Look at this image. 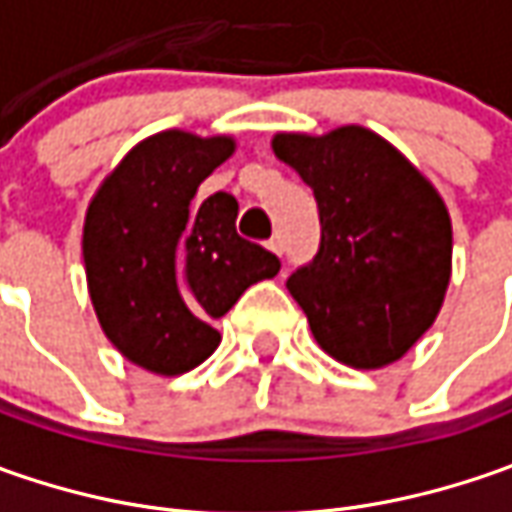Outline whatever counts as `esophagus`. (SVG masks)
<instances>
[{
    "label": "esophagus",
    "mask_w": 512,
    "mask_h": 512,
    "mask_svg": "<svg viewBox=\"0 0 512 512\" xmlns=\"http://www.w3.org/2000/svg\"><path fill=\"white\" fill-rule=\"evenodd\" d=\"M267 247H270V250H273L276 256H282V253H285V242H282V236H279V233H276V236H273V239L267 242Z\"/></svg>",
    "instance_id": "34e87169"
}]
</instances>
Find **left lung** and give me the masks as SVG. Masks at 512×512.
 <instances>
[{"label":"left lung","instance_id":"1","mask_svg":"<svg viewBox=\"0 0 512 512\" xmlns=\"http://www.w3.org/2000/svg\"><path fill=\"white\" fill-rule=\"evenodd\" d=\"M273 153L310 185L322 245L287 290L336 362H399L436 322L453 270V225L430 179L362 125L276 133Z\"/></svg>","mask_w":512,"mask_h":512}]
</instances>
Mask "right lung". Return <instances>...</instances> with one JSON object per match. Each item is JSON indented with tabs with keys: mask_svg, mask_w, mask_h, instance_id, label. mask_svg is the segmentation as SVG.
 Instances as JSON below:
<instances>
[{
	"mask_svg": "<svg viewBox=\"0 0 512 512\" xmlns=\"http://www.w3.org/2000/svg\"><path fill=\"white\" fill-rule=\"evenodd\" d=\"M236 150L233 136L162 130L142 139L90 199L82 227L85 276L110 344L136 367L179 376L205 362L213 327L279 259L236 233L239 202L193 196Z\"/></svg>",
	"mask_w": 512,
	"mask_h": 512,
	"instance_id": "1",
	"label": "right lung"
}]
</instances>
